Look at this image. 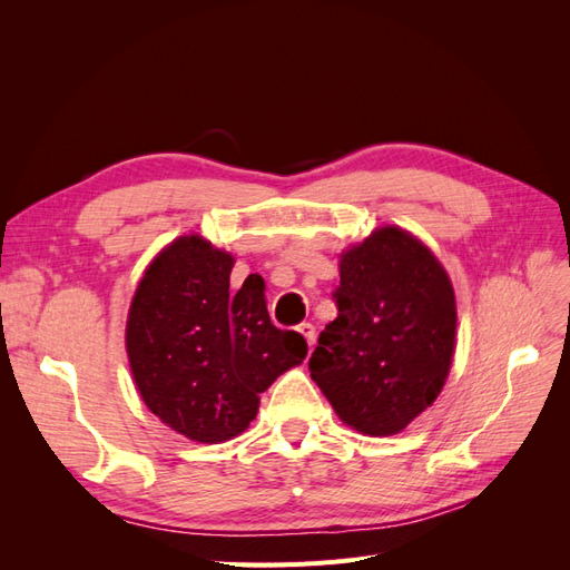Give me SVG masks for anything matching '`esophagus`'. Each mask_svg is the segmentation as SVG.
I'll return each mask as SVG.
<instances>
[{"instance_id": "34e87169", "label": "esophagus", "mask_w": 570, "mask_h": 570, "mask_svg": "<svg viewBox=\"0 0 570 570\" xmlns=\"http://www.w3.org/2000/svg\"><path fill=\"white\" fill-rule=\"evenodd\" d=\"M297 331L304 335V340H306L308 347H312V344L316 342V327H314L312 323H306V321H304V323H299V325H297Z\"/></svg>"}]
</instances>
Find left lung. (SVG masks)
I'll use <instances>...</instances> for the list:
<instances>
[{
  "instance_id": "1",
  "label": "left lung",
  "mask_w": 570,
  "mask_h": 570,
  "mask_svg": "<svg viewBox=\"0 0 570 570\" xmlns=\"http://www.w3.org/2000/svg\"><path fill=\"white\" fill-rule=\"evenodd\" d=\"M337 318L308 371L337 416L364 435H396L450 375L456 299L421 239L385 226L340 256Z\"/></svg>"
}]
</instances>
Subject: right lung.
<instances>
[{"mask_svg":"<svg viewBox=\"0 0 570 570\" xmlns=\"http://www.w3.org/2000/svg\"><path fill=\"white\" fill-rule=\"evenodd\" d=\"M233 254L202 235L174 239L145 271L126 350L147 409L195 442H226L254 421L258 394L306 356V340L271 323L264 281L230 287Z\"/></svg>","mask_w":570,"mask_h":570,"instance_id":"right-lung-1","label":"right lung"}]
</instances>
